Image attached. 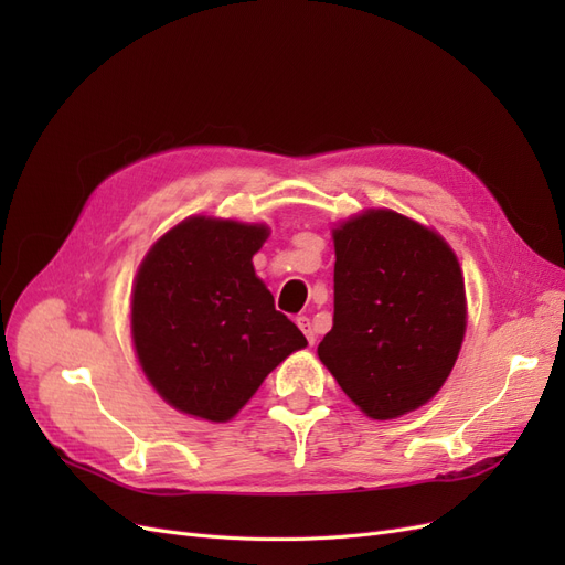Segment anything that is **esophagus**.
Segmentation results:
<instances>
[{
	"instance_id": "34e87169",
	"label": "esophagus",
	"mask_w": 565,
	"mask_h": 565,
	"mask_svg": "<svg viewBox=\"0 0 565 565\" xmlns=\"http://www.w3.org/2000/svg\"><path fill=\"white\" fill-rule=\"evenodd\" d=\"M297 324L299 330L306 334V339H309V344H316V330H313V320L309 316H299L297 318Z\"/></svg>"
}]
</instances>
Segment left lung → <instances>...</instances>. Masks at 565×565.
<instances>
[{
    "label": "left lung",
    "mask_w": 565,
    "mask_h": 565,
    "mask_svg": "<svg viewBox=\"0 0 565 565\" xmlns=\"http://www.w3.org/2000/svg\"><path fill=\"white\" fill-rule=\"evenodd\" d=\"M334 318L322 365L372 419H396L446 384L467 330L465 278L443 237L391 210L332 231Z\"/></svg>",
    "instance_id": "1"
}]
</instances>
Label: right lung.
Wrapping results in <instances>:
<instances>
[{
    "label": "right lung",
    "mask_w": 565,
    "mask_h": 565,
    "mask_svg": "<svg viewBox=\"0 0 565 565\" xmlns=\"http://www.w3.org/2000/svg\"><path fill=\"white\" fill-rule=\"evenodd\" d=\"M264 224L191 216L167 231L139 266L131 339L148 382L181 413L228 422L285 358L306 347L276 311L252 256Z\"/></svg>",
    "instance_id": "1"
}]
</instances>
